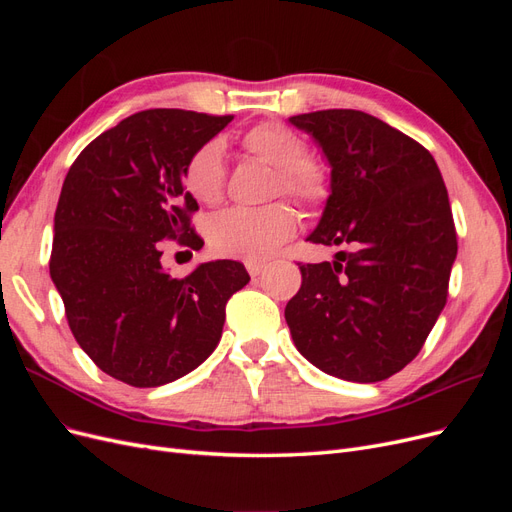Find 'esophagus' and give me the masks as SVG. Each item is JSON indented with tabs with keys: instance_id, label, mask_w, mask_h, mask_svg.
I'll return each mask as SVG.
<instances>
[{
	"instance_id": "esophagus-1",
	"label": "esophagus",
	"mask_w": 512,
	"mask_h": 512,
	"mask_svg": "<svg viewBox=\"0 0 512 512\" xmlns=\"http://www.w3.org/2000/svg\"><path fill=\"white\" fill-rule=\"evenodd\" d=\"M265 262H262V260H247L245 262V269H247V273H250L252 277H256V275H260L262 271H265Z\"/></svg>"
}]
</instances>
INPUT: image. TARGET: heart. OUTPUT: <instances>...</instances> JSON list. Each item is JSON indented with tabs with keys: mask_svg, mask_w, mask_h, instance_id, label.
Instances as JSON below:
<instances>
[{
	"mask_svg": "<svg viewBox=\"0 0 512 512\" xmlns=\"http://www.w3.org/2000/svg\"><path fill=\"white\" fill-rule=\"evenodd\" d=\"M243 149L275 168V192L305 207H320L331 194L329 173L309 160L307 143L282 123H260L243 136ZM183 181L198 203H220L226 188V149L220 138L200 145L185 164ZM299 226V215L286 203L267 207H230L213 215L207 237L215 254L262 260L284 245Z\"/></svg>",
	"mask_w": 512,
	"mask_h": 512,
	"instance_id": "1",
	"label": "heart"
}]
</instances>
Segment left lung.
Segmentation results:
<instances>
[{
	"mask_svg": "<svg viewBox=\"0 0 512 512\" xmlns=\"http://www.w3.org/2000/svg\"><path fill=\"white\" fill-rule=\"evenodd\" d=\"M290 123L331 164V196L307 241L352 250L299 265L303 282L286 305L292 342L335 378L386 380L421 352L446 305L457 256L446 185L421 143L363 111Z\"/></svg>",
	"mask_w": 512,
	"mask_h": 512,
	"instance_id": "left-lung-1",
	"label": "left lung"
}]
</instances>
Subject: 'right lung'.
Returning <instances> with one entry per match:
<instances>
[{
	"instance_id": "1",
	"label": "right lung",
	"mask_w": 512,
	"mask_h": 512,
	"mask_svg": "<svg viewBox=\"0 0 512 512\" xmlns=\"http://www.w3.org/2000/svg\"><path fill=\"white\" fill-rule=\"evenodd\" d=\"M232 115L149 108L94 138L70 166L55 211L51 280L70 331L104 374L151 389L190 374L218 346L228 299L250 275L237 260L162 267V241L200 250L192 153Z\"/></svg>"
}]
</instances>
